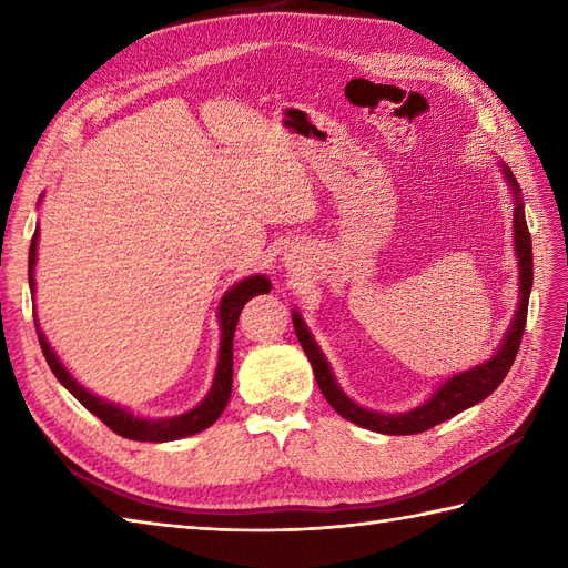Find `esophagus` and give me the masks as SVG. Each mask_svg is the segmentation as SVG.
Listing matches in <instances>:
<instances>
[{"instance_id": "obj_1", "label": "esophagus", "mask_w": 568, "mask_h": 568, "mask_svg": "<svg viewBox=\"0 0 568 568\" xmlns=\"http://www.w3.org/2000/svg\"><path fill=\"white\" fill-rule=\"evenodd\" d=\"M293 258H295V256H287V258H285V265H287V268H293V265H295V261H293Z\"/></svg>"}]
</instances>
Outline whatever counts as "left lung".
Segmentation results:
<instances>
[{
	"mask_svg": "<svg viewBox=\"0 0 568 568\" xmlns=\"http://www.w3.org/2000/svg\"><path fill=\"white\" fill-rule=\"evenodd\" d=\"M500 173L505 178V183L510 185V195H513V241H515V256H517V307L508 332H505L500 346L496 348V354L486 358L484 364H478L468 371L454 373V376L446 378L437 390H434L425 403H419L417 407L407 409V413H378V409H368L361 407L348 397L342 385L336 383L334 371L329 366L327 356L322 354L320 344L315 342V336L307 329V324L300 315L297 310H293V327L300 339V346L305 348V354L312 364V371H315V378L322 395L327 397V403L339 413L344 419L354 422L358 427H366L371 432H381V434H417V432H427L439 422L449 419L454 415L462 413V409H468L478 405L480 400L498 388L503 378L508 376V371L513 366V361L517 356V348H520L523 342V332H525V322H527V303H529V291H532V239H529L527 232V222H525V202L520 197V185H517L515 175L510 173V168L503 161Z\"/></svg>",
	"mask_w": 568,
	"mask_h": 568,
	"instance_id": "8db88e82",
	"label": "left lung"
}]
</instances>
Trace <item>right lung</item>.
<instances>
[{"label": "right lung", "instance_id": "add662e5", "mask_svg": "<svg viewBox=\"0 0 568 568\" xmlns=\"http://www.w3.org/2000/svg\"><path fill=\"white\" fill-rule=\"evenodd\" d=\"M43 197V195H41ZM39 197V202H41ZM39 226H36L33 239H31V248H29V285L36 293V256H39ZM261 293H271V281L265 275H248L244 281H239L236 285L229 287V291L222 295L220 307H216V317H220V358H216V368H214V378H212V388L202 400L190 407L187 413L175 415V417H141L134 415L129 407H122L116 403L104 400V397L90 393L84 385H80L75 378L70 376V371L60 364V358L55 354V348L48 344L45 334L41 329L39 320H36L33 312V322H36V334H39V344L43 348V356L51 366L53 376L60 381L63 388H68L72 395L78 397L80 405L90 409L94 417H100L106 427L116 432L119 437L134 439V442H173V439H183L192 437L202 429L212 427L220 415L224 413V407L229 403V395H232V373H234V332H236V322L241 310L248 303L251 297H256Z\"/></svg>", "mask_w": 568, "mask_h": 568}]
</instances>
